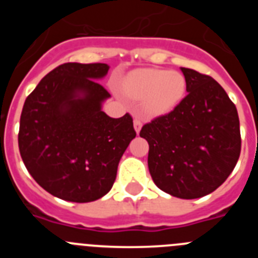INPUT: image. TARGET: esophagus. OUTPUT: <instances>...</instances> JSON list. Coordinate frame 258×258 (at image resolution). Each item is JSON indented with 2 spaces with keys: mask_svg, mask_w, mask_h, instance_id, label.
<instances>
[{
  "mask_svg": "<svg viewBox=\"0 0 258 258\" xmlns=\"http://www.w3.org/2000/svg\"><path fill=\"white\" fill-rule=\"evenodd\" d=\"M134 129H136L137 134L140 133L141 129H142V120H141L138 116H136V117H134Z\"/></svg>",
  "mask_w": 258,
  "mask_h": 258,
  "instance_id": "1",
  "label": "esophagus"
}]
</instances>
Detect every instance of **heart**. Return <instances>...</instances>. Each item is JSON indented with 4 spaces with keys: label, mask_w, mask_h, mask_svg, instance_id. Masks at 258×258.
Instances as JSON below:
<instances>
[{
    "label": "heart",
    "mask_w": 258,
    "mask_h": 258,
    "mask_svg": "<svg viewBox=\"0 0 258 258\" xmlns=\"http://www.w3.org/2000/svg\"><path fill=\"white\" fill-rule=\"evenodd\" d=\"M122 88L131 98L143 101L149 115L161 116L173 111L183 99L186 80L175 71L142 68L127 75Z\"/></svg>",
    "instance_id": "obj_1"
}]
</instances>
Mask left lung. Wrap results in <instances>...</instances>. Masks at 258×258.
Instances as JSON below:
<instances>
[{"label": "left lung", "mask_w": 258, "mask_h": 258, "mask_svg": "<svg viewBox=\"0 0 258 258\" xmlns=\"http://www.w3.org/2000/svg\"><path fill=\"white\" fill-rule=\"evenodd\" d=\"M188 93L168 115L143 125L149 170L157 187L198 199L220 187L234 170L241 140L235 104L211 76L181 68Z\"/></svg>", "instance_id": "obj_1"}]
</instances>
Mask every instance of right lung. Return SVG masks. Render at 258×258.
Returning a JSON list of instances; mask_svg holds the SVG:
<instances>
[{"instance_id": "add662e5", "label": "right lung", "mask_w": 258, "mask_h": 258, "mask_svg": "<svg viewBox=\"0 0 258 258\" xmlns=\"http://www.w3.org/2000/svg\"><path fill=\"white\" fill-rule=\"evenodd\" d=\"M104 63H64L27 97L18 142L29 174L59 199H101L116 179L122 154L136 131L129 113L112 118L102 111L111 95L98 83Z\"/></svg>"}]
</instances>
